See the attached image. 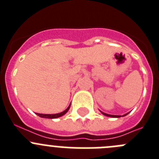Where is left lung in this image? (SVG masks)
Returning <instances> with one entry per match:
<instances>
[{
	"label": "left lung",
	"mask_w": 159,
	"mask_h": 159,
	"mask_svg": "<svg viewBox=\"0 0 159 159\" xmlns=\"http://www.w3.org/2000/svg\"><path fill=\"white\" fill-rule=\"evenodd\" d=\"M101 112L102 113L104 116H108V117H111V118H119V117H121V116H114V115H109V114H107V113L102 112V111H101ZM126 115H128V113H126V114L123 115V116H126Z\"/></svg>",
	"instance_id": "left-lung-1"
}]
</instances>
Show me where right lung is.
Instances as JSON below:
<instances>
[{
  "label": "right lung",
  "instance_id": "obj_1",
  "mask_svg": "<svg viewBox=\"0 0 159 159\" xmlns=\"http://www.w3.org/2000/svg\"><path fill=\"white\" fill-rule=\"evenodd\" d=\"M70 105L71 104L69 105V107H68L65 111H61V112L60 113H57V114H40V113H37V115L41 118H46V119H57V118H59L61 117V116H64V115L69 111V108H70Z\"/></svg>",
  "mask_w": 159,
  "mask_h": 159
}]
</instances>
